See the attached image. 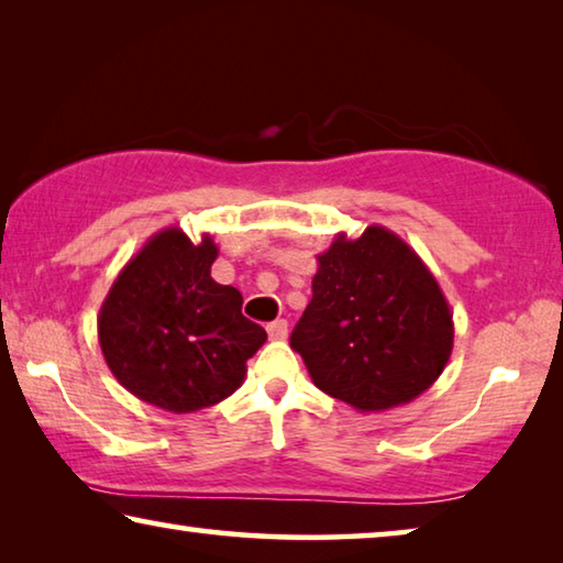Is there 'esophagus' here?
I'll return each instance as SVG.
<instances>
[{
	"mask_svg": "<svg viewBox=\"0 0 563 563\" xmlns=\"http://www.w3.org/2000/svg\"><path fill=\"white\" fill-rule=\"evenodd\" d=\"M268 335H271V340H285V338H288V322L273 320L268 325Z\"/></svg>",
	"mask_w": 563,
	"mask_h": 563,
	"instance_id": "34e87169",
	"label": "esophagus"
}]
</instances>
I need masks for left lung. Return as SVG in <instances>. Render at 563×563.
Listing matches in <instances>:
<instances>
[{
    "instance_id": "left-lung-1",
    "label": "left lung",
    "mask_w": 563,
    "mask_h": 563,
    "mask_svg": "<svg viewBox=\"0 0 563 563\" xmlns=\"http://www.w3.org/2000/svg\"><path fill=\"white\" fill-rule=\"evenodd\" d=\"M452 345L440 283L385 225L338 233L318 255L312 300L290 338L316 387L357 412L412 402L442 375Z\"/></svg>"
}]
</instances>
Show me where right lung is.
Returning a JSON list of instances; mask_svg holds the SVG:
<instances>
[{
  "mask_svg": "<svg viewBox=\"0 0 563 563\" xmlns=\"http://www.w3.org/2000/svg\"><path fill=\"white\" fill-rule=\"evenodd\" d=\"M218 245L170 225L123 265L101 302L99 345L113 377L174 415L231 397L268 335L243 318V295L211 278Z\"/></svg>",
  "mask_w": 563,
  "mask_h": 563,
  "instance_id": "obj_1",
  "label": "right lung"
}]
</instances>
